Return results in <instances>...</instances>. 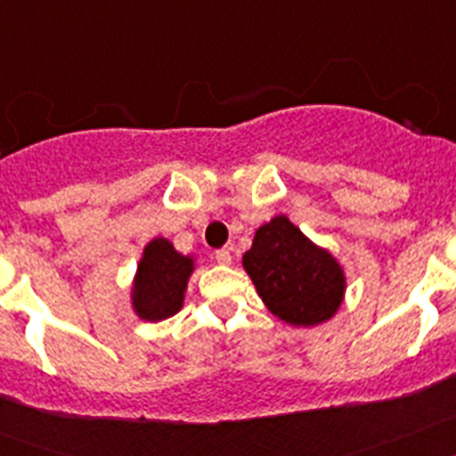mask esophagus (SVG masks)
Instances as JSON below:
<instances>
[{"mask_svg":"<svg viewBox=\"0 0 456 456\" xmlns=\"http://www.w3.org/2000/svg\"><path fill=\"white\" fill-rule=\"evenodd\" d=\"M216 263L219 265H231L232 263V256H231V248H219V251L215 253Z\"/></svg>","mask_w":456,"mask_h":456,"instance_id":"esophagus-1","label":"esophagus"}]
</instances>
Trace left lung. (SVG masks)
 Returning a JSON list of instances; mask_svg holds the SVG:
<instances>
[{"label": "left lung", "instance_id": "8db88e82", "mask_svg": "<svg viewBox=\"0 0 456 456\" xmlns=\"http://www.w3.org/2000/svg\"><path fill=\"white\" fill-rule=\"evenodd\" d=\"M241 267L269 313L289 326L324 324L345 301L347 276L340 260L285 215L257 228Z\"/></svg>", "mask_w": 456, "mask_h": 456}]
</instances>
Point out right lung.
Masks as SVG:
<instances>
[{
    "label": "right lung",
    "mask_w": 456,
    "mask_h": 456,
    "mask_svg": "<svg viewBox=\"0 0 456 456\" xmlns=\"http://www.w3.org/2000/svg\"><path fill=\"white\" fill-rule=\"evenodd\" d=\"M196 256L173 247L167 237H155L143 247L130 288V305L143 322H162L183 308Z\"/></svg>",
    "instance_id": "1"
}]
</instances>
